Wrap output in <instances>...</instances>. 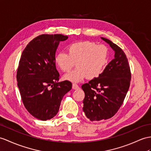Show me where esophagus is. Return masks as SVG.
<instances>
[{
	"label": "esophagus",
	"instance_id": "34e87169",
	"mask_svg": "<svg viewBox=\"0 0 151 151\" xmlns=\"http://www.w3.org/2000/svg\"><path fill=\"white\" fill-rule=\"evenodd\" d=\"M72 88H73V89H74V90H78L79 88V86L77 84L73 83L72 84Z\"/></svg>",
	"mask_w": 151,
	"mask_h": 151
}]
</instances>
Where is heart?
Masks as SVG:
<instances>
[{
    "mask_svg": "<svg viewBox=\"0 0 151 151\" xmlns=\"http://www.w3.org/2000/svg\"><path fill=\"white\" fill-rule=\"evenodd\" d=\"M67 53L59 52L54 56L58 67L68 72L76 62L77 67L65 76V79L79 82L88 77L94 79L101 75L107 65L109 58L108 48L90 41L70 43L67 48Z\"/></svg>",
    "mask_w": 151,
    "mask_h": 151,
    "instance_id": "heart-1",
    "label": "heart"
}]
</instances>
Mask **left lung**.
<instances>
[{
  "mask_svg": "<svg viewBox=\"0 0 151 151\" xmlns=\"http://www.w3.org/2000/svg\"><path fill=\"white\" fill-rule=\"evenodd\" d=\"M115 50L110 61L98 78L82 85L85 97L83 111L91 121L111 118L115 115L129 88L131 73L126 54L109 40L101 38Z\"/></svg>",
  "mask_w": 151,
  "mask_h": 151,
  "instance_id": "left-lung-1",
  "label": "left lung"
}]
</instances>
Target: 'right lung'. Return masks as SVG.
<instances>
[{
  "mask_svg": "<svg viewBox=\"0 0 151 151\" xmlns=\"http://www.w3.org/2000/svg\"><path fill=\"white\" fill-rule=\"evenodd\" d=\"M67 36L41 35L29 42L22 53L17 80L25 108L35 118L50 120L58 113L64 95L71 90L68 81L58 82L54 56L60 42Z\"/></svg>",
  "mask_w": 151,
  "mask_h": 151,
  "instance_id": "add662e5",
  "label": "right lung"
}]
</instances>
